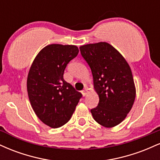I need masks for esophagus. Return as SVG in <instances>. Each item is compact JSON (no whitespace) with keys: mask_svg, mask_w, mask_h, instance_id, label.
Here are the masks:
<instances>
[{"mask_svg":"<svg viewBox=\"0 0 160 160\" xmlns=\"http://www.w3.org/2000/svg\"><path fill=\"white\" fill-rule=\"evenodd\" d=\"M82 95H83V96H86V95H87V93H88V90H87V89H84L83 90H82Z\"/></svg>","mask_w":160,"mask_h":160,"instance_id":"1","label":"esophagus"}]
</instances>
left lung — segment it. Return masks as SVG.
<instances>
[{"instance_id":"left-lung-1","label":"left lung","mask_w":160,"mask_h":160,"mask_svg":"<svg viewBox=\"0 0 160 160\" xmlns=\"http://www.w3.org/2000/svg\"><path fill=\"white\" fill-rule=\"evenodd\" d=\"M82 58L90 67L94 89L99 97L91 110L98 123L112 128L124 120L135 99V86L131 68L124 57L106 42L81 46Z\"/></svg>"}]
</instances>
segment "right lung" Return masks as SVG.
Instances as JSON below:
<instances>
[{
    "label": "right lung",
    "instance_id": "1",
    "mask_svg": "<svg viewBox=\"0 0 160 160\" xmlns=\"http://www.w3.org/2000/svg\"><path fill=\"white\" fill-rule=\"evenodd\" d=\"M78 52L74 45H48L37 55L29 70L27 90L32 107L51 128L67 123L82 97L63 78L66 66Z\"/></svg>",
    "mask_w": 160,
    "mask_h": 160
}]
</instances>
